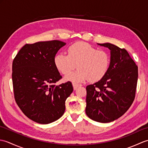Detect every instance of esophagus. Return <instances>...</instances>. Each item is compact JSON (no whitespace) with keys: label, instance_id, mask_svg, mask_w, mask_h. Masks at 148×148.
Returning <instances> with one entry per match:
<instances>
[{"label":"esophagus","instance_id":"esophagus-1","mask_svg":"<svg viewBox=\"0 0 148 148\" xmlns=\"http://www.w3.org/2000/svg\"><path fill=\"white\" fill-rule=\"evenodd\" d=\"M72 85H73V88H74V90H77V88L78 87L81 86V84H76V83H72Z\"/></svg>","mask_w":148,"mask_h":148}]
</instances>
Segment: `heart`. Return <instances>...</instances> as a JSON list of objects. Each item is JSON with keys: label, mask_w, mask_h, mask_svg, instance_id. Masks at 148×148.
<instances>
[{"label": "heart", "mask_w": 148, "mask_h": 148, "mask_svg": "<svg viewBox=\"0 0 148 148\" xmlns=\"http://www.w3.org/2000/svg\"><path fill=\"white\" fill-rule=\"evenodd\" d=\"M68 55L64 53L56 55L54 64L56 69L67 74L76 66L78 70L67 75L65 81L77 83L88 79L97 82L108 73L111 64V56L105 51L98 50L90 44L77 42L69 47Z\"/></svg>", "instance_id": "b5f03b06"}]
</instances>
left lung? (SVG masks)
Masks as SVG:
<instances>
[{"label": "left lung", "instance_id": "obj_1", "mask_svg": "<svg viewBox=\"0 0 148 148\" xmlns=\"http://www.w3.org/2000/svg\"><path fill=\"white\" fill-rule=\"evenodd\" d=\"M97 45L111 51V64L102 79L86 86L85 111L94 121L109 123L123 115L133 103L138 67L126 49L108 42Z\"/></svg>", "mask_w": 148, "mask_h": 148}]
</instances>
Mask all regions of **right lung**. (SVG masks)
<instances>
[{"label": "right lung", "instance_id": "add662e5", "mask_svg": "<svg viewBox=\"0 0 148 148\" xmlns=\"http://www.w3.org/2000/svg\"><path fill=\"white\" fill-rule=\"evenodd\" d=\"M65 45L57 40L27 44L12 62L16 102L25 115L40 124H48L62 117L65 100L73 92L70 81L55 84L62 76L54 58Z\"/></svg>", "mask_w": 148, "mask_h": 148}]
</instances>
